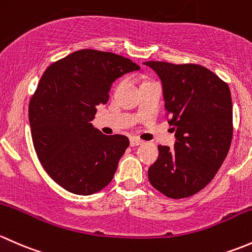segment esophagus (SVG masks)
I'll list each match as a JSON object with an SVG mask.
<instances>
[{
  "mask_svg": "<svg viewBox=\"0 0 252 252\" xmlns=\"http://www.w3.org/2000/svg\"><path fill=\"white\" fill-rule=\"evenodd\" d=\"M142 143H143V142L139 138H137V137H131V138H129V144H131V147H137V145H141Z\"/></svg>",
  "mask_w": 252,
  "mask_h": 252,
  "instance_id": "1",
  "label": "esophagus"
}]
</instances>
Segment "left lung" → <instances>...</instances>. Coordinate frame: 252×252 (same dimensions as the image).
Wrapping results in <instances>:
<instances>
[{
  "instance_id": "left-lung-1",
  "label": "left lung",
  "mask_w": 252,
  "mask_h": 252,
  "mask_svg": "<svg viewBox=\"0 0 252 252\" xmlns=\"http://www.w3.org/2000/svg\"><path fill=\"white\" fill-rule=\"evenodd\" d=\"M161 80L175 147L159 145V158L148 170L149 182L172 199L205 188L229 150L233 136L232 97L228 85L198 64L144 62Z\"/></svg>"
}]
</instances>
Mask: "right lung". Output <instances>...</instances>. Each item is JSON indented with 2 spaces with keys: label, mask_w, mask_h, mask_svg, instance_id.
<instances>
[{
  "label": "right lung",
  "mask_w": 252,
  "mask_h": 252,
  "mask_svg": "<svg viewBox=\"0 0 252 252\" xmlns=\"http://www.w3.org/2000/svg\"><path fill=\"white\" fill-rule=\"evenodd\" d=\"M110 52L81 49L51 64L29 104L33 147L49 177L65 190L91 195L113 180L129 141L92 126L116 79L139 70Z\"/></svg>",
  "instance_id": "add662e5"
}]
</instances>
